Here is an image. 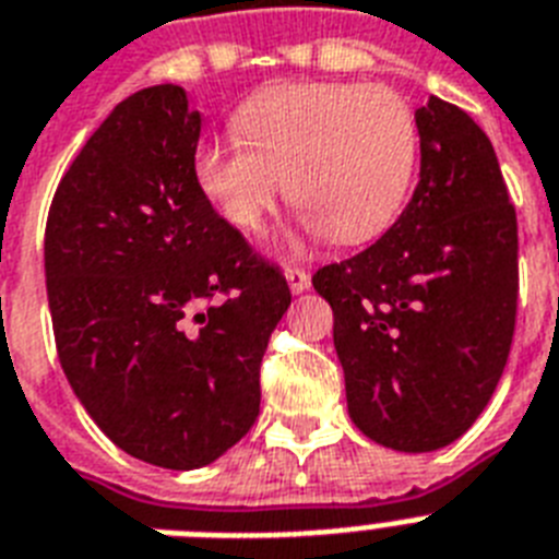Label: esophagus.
<instances>
[{
    "label": "esophagus",
    "instance_id": "34e87169",
    "mask_svg": "<svg viewBox=\"0 0 559 559\" xmlns=\"http://www.w3.org/2000/svg\"><path fill=\"white\" fill-rule=\"evenodd\" d=\"M284 275H287V284L295 295L304 293V289H309V272L301 270V266H287V272H284Z\"/></svg>",
    "mask_w": 559,
    "mask_h": 559
}]
</instances>
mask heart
I'll return each mask as SVG.
<instances>
[{
    "mask_svg": "<svg viewBox=\"0 0 559 559\" xmlns=\"http://www.w3.org/2000/svg\"><path fill=\"white\" fill-rule=\"evenodd\" d=\"M241 133L195 147L192 176L233 227L255 233L289 199L337 243L395 222L417 167V121L383 84L287 82L247 98Z\"/></svg>",
    "mask_w": 559,
    "mask_h": 559,
    "instance_id": "obj_1",
    "label": "heart"
}]
</instances>
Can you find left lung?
<instances>
[{"instance_id": "left-lung-1", "label": "left lung", "mask_w": 559, "mask_h": 559, "mask_svg": "<svg viewBox=\"0 0 559 559\" xmlns=\"http://www.w3.org/2000/svg\"><path fill=\"white\" fill-rule=\"evenodd\" d=\"M420 181L372 247L321 266L352 424L397 452L457 440L495 395L518 318V215L489 135L431 96Z\"/></svg>"}]
</instances>
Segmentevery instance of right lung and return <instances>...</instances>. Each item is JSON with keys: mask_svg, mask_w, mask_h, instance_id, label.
<instances>
[{"mask_svg": "<svg viewBox=\"0 0 559 559\" xmlns=\"http://www.w3.org/2000/svg\"><path fill=\"white\" fill-rule=\"evenodd\" d=\"M201 116L178 84L133 93L56 187L45 278L56 352L107 438L199 468L250 431L261 358L293 295L195 185Z\"/></svg>", "mask_w": 559, "mask_h": 559, "instance_id": "right-lung-1", "label": "right lung"}]
</instances>
